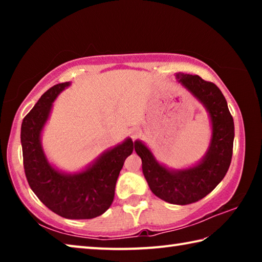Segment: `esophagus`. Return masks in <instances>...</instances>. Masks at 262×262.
Returning a JSON list of instances; mask_svg holds the SVG:
<instances>
[{
	"mask_svg": "<svg viewBox=\"0 0 262 262\" xmlns=\"http://www.w3.org/2000/svg\"><path fill=\"white\" fill-rule=\"evenodd\" d=\"M130 135H132V139H133V140H135L136 137L140 135V130L137 129V128H134V129H132V130H130Z\"/></svg>",
	"mask_w": 262,
	"mask_h": 262,
	"instance_id": "esophagus-1",
	"label": "esophagus"
}]
</instances>
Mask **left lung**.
Segmentation results:
<instances>
[{"mask_svg":"<svg viewBox=\"0 0 262 262\" xmlns=\"http://www.w3.org/2000/svg\"><path fill=\"white\" fill-rule=\"evenodd\" d=\"M177 78L210 115L212 133L206 156L193 167L168 170L141 141H135L134 148L142 159V171L151 192L168 203L185 206L205 198L227 174L232 158L234 123L227 100L216 84L198 75L178 73Z\"/></svg>","mask_w":262,"mask_h":262,"instance_id":"left-lung-1","label":"left lung"}]
</instances>
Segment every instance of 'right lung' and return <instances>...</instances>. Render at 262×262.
<instances>
[{
  "label": "right lung",
  "instance_id": "1",
  "mask_svg": "<svg viewBox=\"0 0 262 262\" xmlns=\"http://www.w3.org/2000/svg\"><path fill=\"white\" fill-rule=\"evenodd\" d=\"M70 83H60L43 94L26 114L20 129L23 164L31 189L48 209L69 220H90L108 209L126 158L134 150L132 139L107 150L79 173H62L48 163L40 134L53 101Z\"/></svg>",
  "mask_w": 262,
  "mask_h": 262
}]
</instances>
